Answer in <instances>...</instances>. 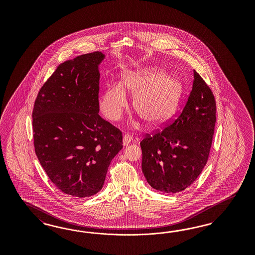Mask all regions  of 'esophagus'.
I'll list each match as a JSON object with an SVG mask.
<instances>
[{"label": "esophagus", "mask_w": 255, "mask_h": 255, "mask_svg": "<svg viewBox=\"0 0 255 255\" xmlns=\"http://www.w3.org/2000/svg\"><path fill=\"white\" fill-rule=\"evenodd\" d=\"M123 141H124V146H127L128 144H130L131 141H132V136H131L130 133H125Z\"/></svg>", "instance_id": "obj_1"}]
</instances>
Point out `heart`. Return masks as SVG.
Here are the masks:
<instances>
[{
  "label": "heart",
  "instance_id": "obj_1",
  "mask_svg": "<svg viewBox=\"0 0 255 255\" xmlns=\"http://www.w3.org/2000/svg\"><path fill=\"white\" fill-rule=\"evenodd\" d=\"M125 92L133 94L132 108L149 124H159L176 110L182 88L179 79L158 69L124 72L121 84H111L102 93L99 107L108 120L116 122L128 108Z\"/></svg>",
  "mask_w": 255,
  "mask_h": 255
}]
</instances>
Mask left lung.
I'll use <instances>...</instances> for the list:
<instances>
[{
	"instance_id": "left-lung-1",
	"label": "left lung",
	"mask_w": 255,
	"mask_h": 255,
	"mask_svg": "<svg viewBox=\"0 0 255 255\" xmlns=\"http://www.w3.org/2000/svg\"><path fill=\"white\" fill-rule=\"evenodd\" d=\"M193 89L182 111L166 127L146 133L140 142L142 171L148 184L162 193L192 185L209 158L216 123V101L209 85L193 71Z\"/></svg>"
}]
</instances>
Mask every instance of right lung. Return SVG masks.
Instances as JSON below:
<instances>
[{"instance_id":"1","label":"right lung","mask_w":255,"mask_h":255,"mask_svg":"<svg viewBox=\"0 0 255 255\" xmlns=\"http://www.w3.org/2000/svg\"><path fill=\"white\" fill-rule=\"evenodd\" d=\"M99 51L61 63L39 91L32 110L33 145L60 191L84 198L103 188L123 148V133L99 113Z\"/></svg>"}]
</instances>
